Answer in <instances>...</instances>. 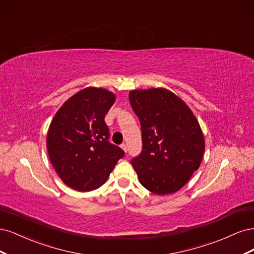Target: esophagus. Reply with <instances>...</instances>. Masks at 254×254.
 I'll return each mask as SVG.
<instances>
[{
    "label": "esophagus",
    "mask_w": 254,
    "mask_h": 254,
    "mask_svg": "<svg viewBox=\"0 0 254 254\" xmlns=\"http://www.w3.org/2000/svg\"><path fill=\"white\" fill-rule=\"evenodd\" d=\"M121 148L126 152V151H127V144H126V143H123V144L121 145Z\"/></svg>",
    "instance_id": "1"
}]
</instances>
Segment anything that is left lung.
Returning <instances> with one entry per match:
<instances>
[{
  "label": "left lung",
  "instance_id": "left-lung-1",
  "mask_svg": "<svg viewBox=\"0 0 254 254\" xmlns=\"http://www.w3.org/2000/svg\"><path fill=\"white\" fill-rule=\"evenodd\" d=\"M129 101L141 123L142 151L131 160L140 182L157 195L175 193L200 166L204 139L199 123L166 89L132 90Z\"/></svg>",
  "mask_w": 254,
  "mask_h": 254
}]
</instances>
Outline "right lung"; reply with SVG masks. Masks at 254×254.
I'll return each instance as SVG.
<instances>
[{"mask_svg": "<svg viewBox=\"0 0 254 254\" xmlns=\"http://www.w3.org/2000/svg\"><path fill=\"white\" fill-rule=\"evenodd\" d=\"M115 95L102 88L79 91L54 117L47 139L51 163L67 187L78 191L98 189L125 152L109 142L105 115Z\"/></svg>", "mask_w": 254, "mask_h": 254, "instance_id": "right-lung-1", "label": "right lung"}]
</instances>
